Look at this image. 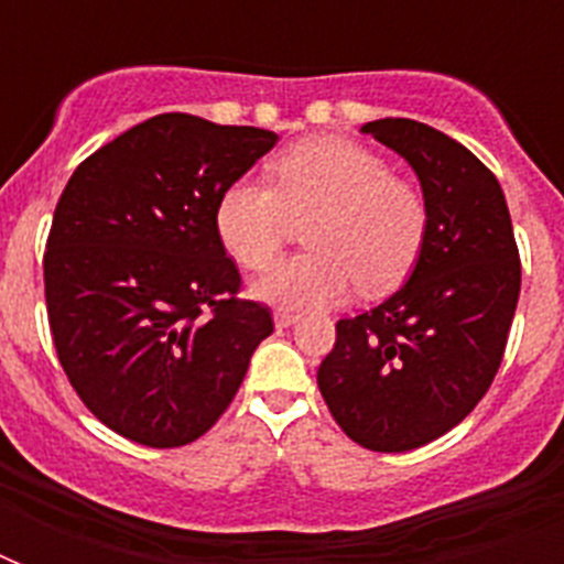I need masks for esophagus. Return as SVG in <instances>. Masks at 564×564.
<instances>
[{
  "label": "esophagus",
  "instance_id": "esophagus-1",
  "mask_svg": "<svg viewBox=\"0 0 564 564\" xmlns=\"http://www.w3.org/2000/svg\"><path fill=\"white\" fill-rule=\"evenodd\" d=\"M299 318H301L299 313H290V310H278V313H274V327H278V330H283V327L295 325Z\"/></svg>",
  "mask_w": 564,
  "mask_h": 564
}]
</instances>
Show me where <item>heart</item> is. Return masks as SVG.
Masks as SVG:
<instances>
[{
	"instance_id": "b5f03b06",
	"label": "heart",
	"mask_w": 564,
	"mask_h": 564,
	"mask_svg": "<svg viewBox=\"0 0 564 564\" xmlns=\"http://www.w3.org/2000/svg\"><path fill=\"white\" fill-rule=\"evenodd\" d=\"M304 225L310 251L286 257L254 281L260 301L318 310L351 286L383 295L412 272L427 239V202L371 149L339 137L292 145L269 163V184L234 181L216 204V230L246 269H265Z\"/></svg>"
}]
</instances>
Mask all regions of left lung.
<instances>
[{"label": "left lung", "instance_id": "8db88e82", "mask_svg": "<svg viewBox=\"0 0 564 564\" xmlns=\"http://www.w3.org/2000/svg\"><path fill=\"white\" fill-rule=\"evenodd\" d=\"M419 175L427 239L410 281L336 322L318 389L345 436L403 454L445 436L489 392L521 292V260L498 178L415 119L362 126Z\"/></svg>", "mask_w": 564, "mask_h": 564}]
</instances>
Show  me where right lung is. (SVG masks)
I'll return each mask as SVG.
<instances>
[{
  "label": "right lung",
  "instance_id": "obj_1",
  "mask_svg": "<svg viewBox=\"0 0 564 564\" xmlns=\"http://www.w3.org/2000/svg\"><path fill=\"white\" fill-rule=\"evenodd\" d=\"M278 134L161 113L73 172L48 230L43 281L57 360L84 406L145 447L204 436L272 334L237 299L216 230L219 195Z\"/></svg>",
  "mask_w": 564,
  "mask_h": 564
}]
</instances>
